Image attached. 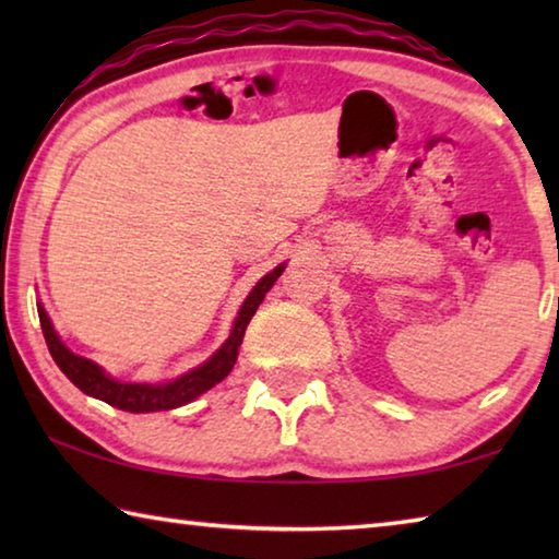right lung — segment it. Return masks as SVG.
<instances>
[{"label": "right lung", "instance_id": "1", "mask_svg": "<svg viewBox=\"0 0 559 559\" xmlns=\"http://www.w3.org/2000/svg\"><path fill=\"white\" fill-rule=\"evenodd\" d=\"M283 271H286V263H278L276 269L269 271L266 276H263L257 286L251 288L249 296H246L241 302L239 313H236V318H234L229 337L224 340L222 347L216 349L210 359H204V362L200 367H194V370L175 377V380L157 382V384L155 382L116 380V377L103 370L98 362L71 353V349L63 345L59 333L53 330L51 318L44 310L41 302L36 308H39L41 330H44L46 345H49L53 362L59 365V370L69 377V380L79 386L83 394L96 396V400L116 406V409L132 412V414L167 412V409H177V406L194 402L197 396L210 392L214 384H219L224 377L231 372L236 357H239V347H241V340L246 333V325L251 323L257 308L261 306L263 298H266V293L273 288V283L278 281Z\"/></svg>", "mask_w": 559, "mask_h": 559}]
</instances>
